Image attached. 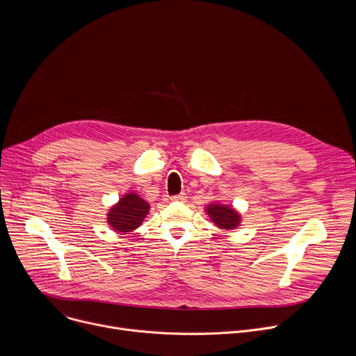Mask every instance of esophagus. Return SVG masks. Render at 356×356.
I'll list each match as a JSON object with an SVG mask.
<instances>
[{
  "mask_svg": "<svg viewBox=\"0 0 356 356\" xmlns=\"http://www.w3.org/2000/svg\"><path fill=\"white\" fill-rule=\"evenodd\" d=\"M186 198H187L186 193H180V194H176V195H172V197H170V200L175 201V202H184Z\"/></svg>",
  "mask_w": 356,
  "mask_h": 356,
  "instance_id": "1",
  "label": "esophagus"
}]
</instances>
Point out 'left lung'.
I'll list each match as a JSON object with an SVG mask.
<instances>
[{"instance_id":"1","label":"left lung","mask_w":356,"mask_h":356,"mask_svg":"<svg viewBox=\"0 0 356 356\" xmlns=\"http://www.w3.org/2000/svg\"><path fill=\"white\" fill-rule=\"evenodd\" d=\"M209 217L213 220V222L222 228V229H234L241 222V216L228 206L222 204H210L206 209Z\"/></svg>"}]
</instances>
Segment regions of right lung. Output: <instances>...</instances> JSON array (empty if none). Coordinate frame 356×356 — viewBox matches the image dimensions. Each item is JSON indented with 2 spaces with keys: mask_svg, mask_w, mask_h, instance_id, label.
I'll return each instance as SVG.
<instances>
[{
  "mask_svg": "<svg viewBox=\"0 0 356 356\" xmlns=\"http://www.w3.org/2000/svg\"><path fill=\"white\" fill-rule=\"evenodd\" d=\"M149 211V204L135 193L125 194L108 213V224L118 232L138 228Z\"/></svg>",
  "mask_w": 356,
  "mask_h": 356,
  "instance_id": "1",
  "label": "right lung"
}]
</instances>
